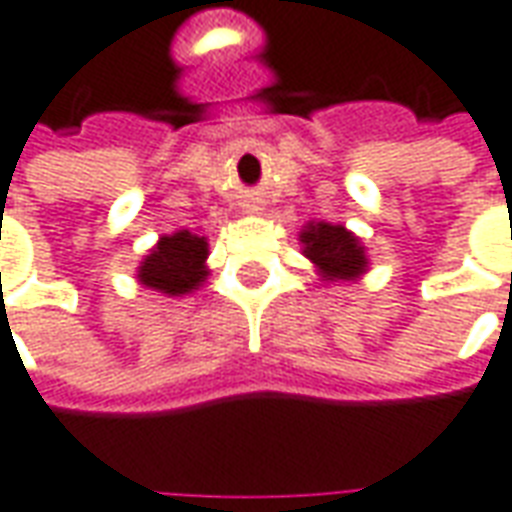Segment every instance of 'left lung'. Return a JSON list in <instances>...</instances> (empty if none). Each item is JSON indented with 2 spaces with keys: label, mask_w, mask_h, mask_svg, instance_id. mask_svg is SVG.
Returning a JSON list of instances; mask_svg holds the SVG:
<instances>
[{
  "label": "left lung",
  "mask_w": 512,
  "mask_h": 512,
  "mask_svg": "<svg viewBox=\"0 0 512 512\" xmlns=\"http://www.w3.org/2000/svg\"><path fill=\"white\" fill-rule=\"evenodd\" d=\"M302 252L318 268V274L330 282L357 280L368 268L366 249L360 246L357 235L327 221H310L302 235Z\"/></svg>",
  "instance_id": "1"
}]
</instances>
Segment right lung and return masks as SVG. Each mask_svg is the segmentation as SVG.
Masks as SVG:
<instances>
[{
    "instance_id": "obj_1",
    "label": "right lung",
    "mask_w": 512,
    "mask_h": 512,
    "mask_svg": "<svg viewBox=\"0 0 512 512\" xmlns=\"http://www.w3.org/2000/svg\"><path fill=\"white\" fill-rule=\"evenodd\" d=\"M207 238L180 230L163 235L141 260L138 282L166 296H185L207 280Z\"/></svg>"
}]
</instances>
